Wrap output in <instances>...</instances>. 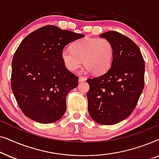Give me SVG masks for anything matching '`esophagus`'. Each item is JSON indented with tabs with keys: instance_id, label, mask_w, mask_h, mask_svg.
I'll return each instance as SVG.
<instances>
[{
	"instance_id": "esophagus-1",
	"label": "esophagus",
	"mask_w": 159,
	"mask_h": 159,
	"mask_svg": "<svg viewBox=\"0 0 159 159\" xmlns=\"http://www.w3.org/2000/svg\"><path fill=\"white\" fill-rule=\"evenodd\" d=\"M86 80V78L84 77H79V82H84Z\"/></svg>"
}]
</instances>
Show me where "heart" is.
<instances>
[{"label":"heart","instance_id":"1","mask_svg":"<svg viewBox=\"0 0 159 159\" xmlns=\"http://www.w3.org/2000/svg\"><path fill=\"white\" fill-rule=\"evenodd\" d=\"M114 56L112 43L106 38H83L76 41L71 50L64 48L61 59L68 70L75 71L83 62L95 75L105 73L110 68Z\"/></svg>","mask_w":159,"mask_h":159}]
</instances>
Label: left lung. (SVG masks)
Listing matches in <instances>:
<instances>
[{
  "label": "left lung",
  "instance_id": "1",
  "mask_svg": "<svg viewBox=\"0 0 159 159\" xmlns=\"http://www.w3.org/2000/svg\"><path fill=\"white\" fill-rule=\"evenodd\" d=\"M112 43L111 68L87 82L88 112L97 123L111 125L127 119L136 107L144 88L145 61L138 45L116 31L100 35Z\"/></svg>",
  "mask_w": 159,
  "mask_h": 159
}]
</instances>
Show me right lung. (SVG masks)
<instances>
[{
    "label": "right lung",
    "mask_w": 159,
    "mask_h": 159,
    "mask_svg": "<svg viewBox=\"0 0 159 159\" xmlns=\"http://www.w3.org/2000/svg\"><path fill=\"white\" fill-rule=\"evenodd\" d=\"M84 37L54 25L39 28L19 45L12 60L11 84L17 103L28 118L55 122L66 110V95L79 78L65 67L61 51Z\"/></svg>",
    "instance_id": "right-lung-1"
}]
</instances>
